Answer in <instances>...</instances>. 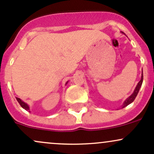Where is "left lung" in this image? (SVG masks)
I'll return each instance as SVG.
<instances>
[{
  "instance_id": "obj_1",
  "label": "left lung",
  "mask_w": 154,
  "mask_h": 154,
  "mask_svg": "<svg viewBox=\"0 0 154 154\" xmlns=\"http://www.w3.org/2000/svg\"><path fill=\"white\" fill-rule=\"evenodd\" d=\"M122 32V33H124L123 32ZM143 81V73H142V76H141V79H140V82H138V84H137V86H136L135 89H134V92H133L132 94H131V95L129 96V97L127 98V99L125 100V101H124V103H123V105H122V108H125L126 106H127V105L130 104V103H132V102L134 101V99H135V97H137V95L138 92H139L140 88V87H141V86H142Z\"/></svg>"
}]
</instances>
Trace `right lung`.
Listing matches in <instances>:
<instances>
[{
	"label": "right lung",
	"mask_w": 154,
	"mask_h": 154,
	"mask_svg": "<svg viewBox=\"0 0 154 154\" xmlns=\"http://www.w3.org/2000/svg\"><path fill=\"white\" fill-rule=\"evenodd\" d=\"M67 83H68V82H67ZM67 83H66V84H67ZM17 101H18V103H20V105H21V107H22V108H24V109H25V110H27V111L30 112V108H29L28 105H27V103H24V102L22 101L21 99H20V98H18V97H17Z\"/></svg>",
	"instance_id": "obj_1"
}]
</instances>
